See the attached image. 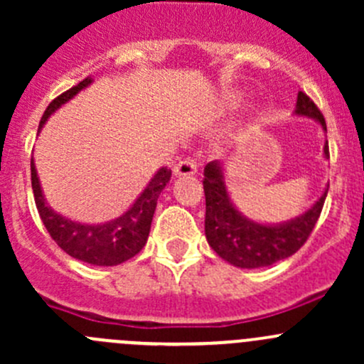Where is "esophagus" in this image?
<instances>
[{"mask_svg":"<svg viewBox=\"0 0 364 364\" xmlns=\"http://www.w3.org/2000/svg\"><path fill=\"white\" fill-rule=\"evenodd\" d=\"M197 167H199V165H197L196 160L185 159V160L178 161L172 171H174L176 176H193L197 172Z\"/></svg>","mask_w":364,"mask_h":364,"instance_id":"esophagus-1","label":"esophagus"}]
</instances>
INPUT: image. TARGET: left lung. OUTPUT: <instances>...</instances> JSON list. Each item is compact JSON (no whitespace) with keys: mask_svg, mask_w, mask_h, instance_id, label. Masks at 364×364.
<instances>
[{"mask_svg":"<svg viewBox=\"0 0 364 364\" xmlns=\"http://www.w3.org/2000/svg\"><path fill=\"white\" fill-rule=\"evenodd\" d=\"M294 114L318 121L322 130L328 132L322 112L303 91L297 93ZM324 156L329 159L328 141L324 146ZM203 185L205 196V240L223 260L243 269L266 267L294 255L314 230L329 188L328 186L303 215L269 225L253 222L237 211L227 192L225 176L220 161H209L205 165Z\"/></svg>","mask_w":364,"mask_h":364,"instance_id":"1","label":"left lung"}]
</instances>
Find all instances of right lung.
Returning a JSON list of instances; mask_svg holds the SVG:
<instances>
[{
    "label": "right lung",
    "instance_id": "right-lung-1",
    "mask_svg": "<svg viewBox=\"0 0 364 364\" xmlns=\"http://www.w3.org/2000/svg\"><path fill=\"white\" fill-rule=\"evenodd\" d=\"M91 82H93V79L86 77L77 86L70 87L63 95L54 98L40 119L38 132L42 130L50 114L56 112L61 105L72 100L79 91L90 86ZM168 179H171V168L161 167L153 176L148 186L142 190L137 200L123 215L104 223H80L60 215L46 203L38 174H36L35 161L31 159L33 196H35L36 209H38V215L46 225L47 232L56 241L58 247L67 252L70 257L93 264V266H117V264L137 255L144 248L149 236V229H151L156 200H159L161 190L165 188Z\"/></svg>",
    "mask_w": 364,
    "mask_h": 364
}]
</instances>
